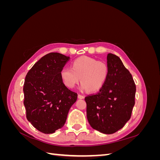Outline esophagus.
I'll return each mask as SVG.
<instances>
[{"label":"esophagus","mask_w":160,"mask_h":160,"mask_svg":"<svg viewBox=\"0 0 160 160\" xmlns=\"http://www.w3.org/2000/svg\"><path fill=\"white\" fill-rule=\"evenodd\" d=\"M84 98H85V96L83 95H81V94L78 95V98L79 99H83Z\"/></svg>","instance_id":"esophagus-1"}]
</instances>
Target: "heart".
Segmentation results:
<instances>
[{
  "label": "heart",
  "instance_id": "b5f03b06",
  "mask_svg": "<svg viewBox=\"0 0 160 160\" xmlns=\"http://www.w3.org/2000/svg\"><path fill=\"white\" fill-rule=\"evenodd\" d=\"M61 77L65 85L73 88L81 77L82 89L95 92L103 88L109 75V67L104 61L89 57H81L72 62V68L64 67L61 70Z\"/></svg>",
  "mask_w": 160,
  "mask_h": 160
}]
</instances>
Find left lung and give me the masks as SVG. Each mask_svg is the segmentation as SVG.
<instances>
[{"instance_id":"left-lung-1","label":"left lung","mask_w":160,"mask_h":160,"mask_svg":"<svg viewBox=\"0 0 160 160\" xmlns=\"http://www.w3.org/2000/svg\"><path fill=\"white\" fill-rule=\"evenodd\" d=\"M109 75L95 94L85 97L87 118L94 129L111 134L122 129L132 116L136 86L130 72L117 55L107 57Z\"/></svg>"}]
</instances>
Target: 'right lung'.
<instances>
[{
    "label": "right lung",
    "mask_w": 160,
    "mask_h": 160,
    "mask_svg": "<svg viewBox=\"0 0 160 160\" xmlns=\"http://www.w3.org/2000/svg\"><path fill=\"white\" fill-rule=\"evenodd\" d=\"M69 60L59 52L43 56L28 71L24 83L27 119L39 132L52 133L63 127L77 93L67 88L61 70Z\"/></svg>",
    "instance_id": "add662e5"
}]
</instances>
